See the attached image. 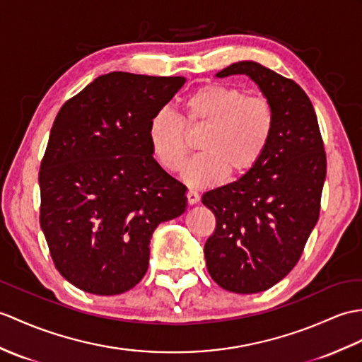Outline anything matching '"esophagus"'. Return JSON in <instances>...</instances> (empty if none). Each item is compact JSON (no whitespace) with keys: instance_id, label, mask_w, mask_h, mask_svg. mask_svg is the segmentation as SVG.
Returning <instances> with one entry per match:
<instances>
[{"instance_id":"34e87169","label":"esophagus","mask_w":362,"mask_h":362,"mask_svg":"<svg viewBox=\"0 0 362 362\" xmlns=\"http://www.w3.org/2000/svg\"><path fill=\"white\" fill-rule=\"evenodd\" d=\"M187 200H188V204H189V205H196L197 202L200 200L199 192H197V191H192V189H189V191L187 192Z\"/></svg>"}]
</instances>
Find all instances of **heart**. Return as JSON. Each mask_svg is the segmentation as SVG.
Returning a JSON list of instances; mask_svg holds the SVG:
<instances>
[{
	"label": "heart",
	"instance_id": "b5f03b06",
	"mask_svg": "<svg viewBox=\"0 0 362 362\" xmlns=\"http://www.w3.org/2000/svg\"><path fill=\"white\" fill-rule=\"evenodd\" d=\"M182 117L157 112L148 124V141L156 162L177 173L187 160L188 131L205 128L197 146L202 153L183 171L191 187H211L247 174L262 160L276 131V111L270 100L248 95L238 86L208 83L182 102Z\"/></svg>",
	"mask_w": 362,
	"mask_h": 362
}]
</instances>
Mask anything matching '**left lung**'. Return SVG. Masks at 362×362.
<instances>
[{"label":"left lung","instance_id":"1","mask_svg":"<svg viewBox=\"0 0 362 362\" xmlns=\"http://www.w3.org/2000/svg\"><path fill=\"white\" fill-rule=\"evenodd\" d=\"M245 74L276 111L273 140L253 170L205 192L216 216L204 253L213 281L251 295L282 281L304 251L321 211L327 157L316 112L302 88L255 62H239L216 77Z\"/></svg>","mask_w":362,"mask_h":362}]
</instances>
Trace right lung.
<instances>
[{
  "mask_svg": "<svg viewBox=\"0 0 362 362\" xmlns=\"http://www.w3.org/2000/svg\"><path fill=\"white\" fill-rule=\"evenodd\" d=\"M183 77L109 72L67 100L41 160L40 225L75 287L120 295L145 276L158 223L187 209V187L162 170L148 124Z\"/></svg>",
  "mask_w": 362,
  "mask_h": 362,
  "instance_id": "1",
  "label": "right lung"
}]
</instances>
